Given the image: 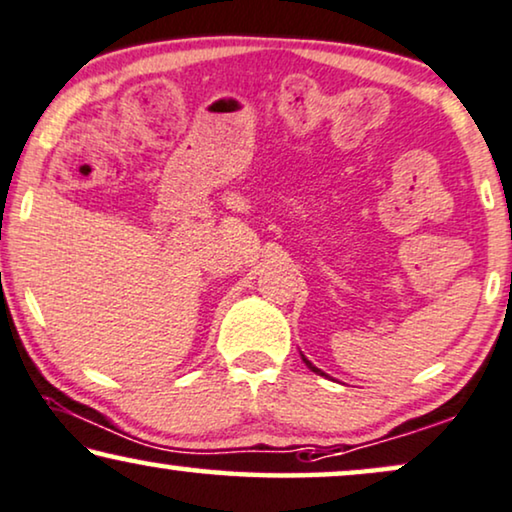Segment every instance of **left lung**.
Listing matches in <instances>:
<instances>
[{"label": "left lung", "instance_id": "1", "mask_svg": "<svg viewBox=\"0 0 512 512\" xmlns=\"http://www.w3.org/2000/svg\"><path fill=\"white\" fill-rule=\"evenodd\" d=\"M302 360H304V363H306V367H309V370H311V372H316V374H320V377H327V374H325L323 370H318V367H316V365H313V363H311V360H306L304 356H302Z\"/></svg>", "mask_w": 512, "mask_h": 512}]
</instances>
